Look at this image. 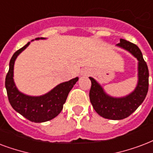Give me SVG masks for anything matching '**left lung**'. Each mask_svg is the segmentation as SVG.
Instances as JSON below:
<instances>
[{"label":"left lung","mask_w":153,"mask_h":153,"mask_svg":"<svg viewBox=\"0 0 153 153\" xmlns=\"http://www.w3.org/2000/svg\"><path fill=\"white\" fill-rule=\"evenodd\" d=\"M117 45L131 53L139 61V82L136 90L124 98H112L106 95L95 79L90 77L91 87L89 96L95 111L103 118L118 120L131 115L141 104L149 91V68L140 48L133 43L120 39Z\"/></svg>","instance_id":"left-lung-1"}]
</instances>
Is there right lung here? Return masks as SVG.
Instances as JSON below:
<instances>
[{"mask_svg":"<svg viewBox=\"0 0 153 153\" xmlns=\"http://www.w3.org/2000/svg\"><path fill=\"white\" fill-rule=\"evenodd\" d=\"M42 39V38H41ZM37 39H39L38 38ZM30 42L13 53L9 62V69L5 77V88L12 108L31 122L42 123L51 120L61 112L70 91L79 78L62 82L54 87L46 95L39 97L28 96L16 88L13 82V66L17 55L24 51Z\"/></svg>","mask_w":153,"mask_h":153,"instance_id":"right-lung-1","label":"right lung"}]
</instances>
